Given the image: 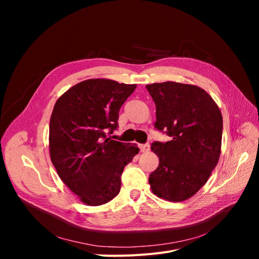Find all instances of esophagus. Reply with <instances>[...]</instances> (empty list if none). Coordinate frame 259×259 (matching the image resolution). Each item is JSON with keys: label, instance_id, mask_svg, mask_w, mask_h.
Returning a JSON list of instances; mask_svg holds the SVG:
<instances>
[{"label": "esophagus", "instance_id": "esophagus-1", "mask_svg": "<svg viewBox=\"0 0 259 259\" xmlns=\"http://www.w3.org/2000/svg\"><path fill=\"white\" fill-rule=\"evenodd\" d=\"M139 149H140V151L147 152L149 149H150V145H149L148 143L147 144H142V145H139Z\"/></svg>", "mask_w": 259, "mask_h": 259}]
</instances>
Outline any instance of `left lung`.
<instances>
[{
    "instance_id": "obj_1",
    "label": "left lung",
    "mask_w": 259,
    "mask_h": 259,
    "mask_svg": "<svg viewBox=\"0 0 259 259\" xmlns=\"http://www.w3.org/2000/svg\"><path fill=\"white\" fill-rule=\"evenodd\" d=\"M155 104L154 128L171 139L154 142L159 166L149 176L158 197L180 202L205 185L222 148L223 116L208 94L198 86L176 82L147 85Z\"/></svg>"
}]
</instances>
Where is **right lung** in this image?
<instances>
[{"mask_svg": "<svg viewBox=\"0 0 259 259\" xmlns=\"http://www.w3.org/2000/svg\"><path fill=\"white\" fill-rule=\"evenodd\" d=\"M135 84L86 80L55 104L50 121V152L60 179L88 205L116 197L125 165L138 153L136 144L110 139L119 111Z\"/></svg>", "mask_w": 259, "mask_h": 259, "instance_id": "right-lung-1", "label": "right lung"}]
</instances>
